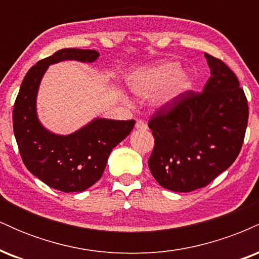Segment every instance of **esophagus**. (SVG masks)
<instances>
[{
	"label": "esophagus",
	"mask_w": 259,
	"mask_h": 259,
	"mask_svg": "<svg viewBox=\"0 0 259 259\" xmlns=\"http://www.w3.org/2000/svg\"><path fill=\"white\" fill-rule=\"evenodd\" d=\"M135 127L139 130H147V125L142 120H138L135 124Z\"/></svg>",
	"instance_id": "esophagus-1"
}]
</instances>
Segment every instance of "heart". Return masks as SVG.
Wrapping results in <instances>:
<instances>
[{
    "label": "heart",
    "instance_id": "b5f03b06",
    "mask_svg": "<svg viewBox=\"0 0 259 259\" xmlns=\"http://www.w3.org/2000/svg\"><path fill=\"white\" fill-rule=\"evenodd\" d=\"M192 86V78L180 70L177 62H164L129 80V88L136 96L146 99L156 108H168Z\"/></svg>",
    "mask_w": 259,
    "mask_h": 259
}]
</instances>
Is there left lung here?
Instances as JSON below:
<instances>
[{
  "label": "left lung",
  "mask_w": 259,
  "mask_h": 259,
  "mask_svg": "<svg viewBox=\"0 0 259 259\" xmlns=\"http://www.w3.org/2000/svg\"><path fill=\"white\" fill-rule=\"evenodd\" d=\"M210 78L201 94L185 92L148 121L154 148L148 168L174 192L207 186L239 156L248 120L245 92L233 70L204 53Z\"/></svg>",
  "instance_id": "8db88e82"
}]
</instances>
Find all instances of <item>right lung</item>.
I'll list each match as a JSON object with an SVG mask.
<instances>
[{"label": "right lung", "mask_w": 259, "mask_h": 259, "mask_svg": "<svg viewBox=\"0 0 259 259\" xmlns=\"http://www.w3.org/2000/svg\"><path fill=\"white\" fill-rule=\"evenodd\" d=\"M95 50L63 49L38 61L26 73L13 108V130L25 167L52 189L81 192L101 179L112 150L132 133L135 120L95 118L68 135L50 132L37 115L41 80L51 64L63 61L94 63Z\"/></svg>", "instance_id": "right-lung-1"}]
</instances>
